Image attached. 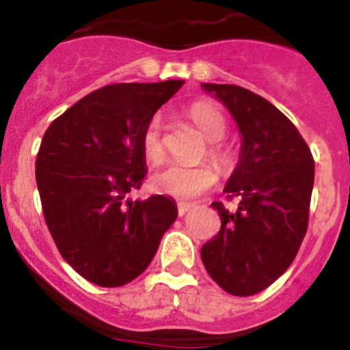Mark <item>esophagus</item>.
Wrapping results in <instances>:
<instances>
[{
    "label": "esophagus",
    "mask_w": 350,
    "mask_h": 350,
    "mask_svg": "<svg viewBox=\"0 0 350 350\" xmlns=\"http://www.w3.org/2000/svg\"><path fill=\"white\" fill-rule=\"evenodd\" d=\"M193 203H187V202H178L177 203V208H178V215H185V213L189 212L193 208Z\"/></svg>",
    "instance_id": "1"
}]
</instances>
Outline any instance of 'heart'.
Instances as JSON below:
<instances>
[{
  "label": "heart",
  "instance_id": "obj_1",
  "mask_svg": "<svg viewBox=\"0 0 350 350\" xmlns=\"http://www.w3.org/2000/svg\"><path fill=\"white\" fill-rule=\"evenodd\" d=\"M189 117L205 135L206 140H210L206 148L210 159L221 170H230L233 165V156L224 145L219 144L228 129L224 113L210 101H196L189 107ZM142 152L150 163H159L165 157V133H163L161 113H154L142 131ZM215 182H217V172L208 163H200L194 166L168 163L157 170L152 177L154 189L178 200L200 196L212 189Z\"/></svg>",
  "mask_w": 350,
  "mask_h": 350
}]
</instances>
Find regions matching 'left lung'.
Returning <instances> with one entry per match:
<instances>
[{"label": "left lung", "mask_w": 350, "mask_h": 350, "mask_svg": "<svg viewBox=\"0 0 350 350\" xmlns=\"http://www.w3.org/2000/svg\"><path fill=\"white\" fill-rule=\"evenodd\" d=\"M203 89L234 117L242 150L224 187L238 206L212 203L221 231L202 247V261L226 293L258 295L289 268L307 233L314 157L296 126L259 94L233 83Z\"/></svg>", "instance_id": "obj_1"}]
</instances>
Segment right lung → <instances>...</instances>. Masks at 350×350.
<instances>
[{
	"instance_id": "right-lung-1",
	"label": "right lung",
	"mask_w": 350,
	"mask_h": 350,
	"mask_svg": "<svg viewBox=\"0 0 350 350\" xmlns=\"http://www.w3.org/2000/svg\"><path fill=\"white\" fill-rule=\"evenodd\" d=\"M182 80L96 89L49 126L36 156L43 217L83 279L119 287L144 273L177 219L172 198L129 200L147 175L142 131Z\"/></svg>"
}]
</instances>
